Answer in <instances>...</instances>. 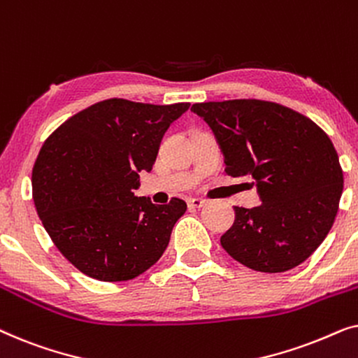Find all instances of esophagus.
Wrapping results in <instances>:
<instances>
[{"mask_svg":"<svg viewBox=\"0 0 358 358\" xmlns=\"http://www.w3.org/2000/svg\"><path fill=\"white\" fill-rule=\"evenodd\" d=\"M205 203L207 202H205L203 199H189V202H187L189 208H202Z\"/></svg>","mask_w":358,"mask_h":358,"instance_id":"1","label":"esophagus"}]
</instances>
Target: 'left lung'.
I'll use <instances>...</instances> for the list:
<instances>
[{
	"label": "left lung",
	"mask_w": 358,
	"mask_h": 358,
	"mask_svg": "<svg viewBox=\"0 0 358 358\" xmlns=\"http://www.w3.org/2000/svg\"><path fill=\"white\" fill-rule=\"evenodd\" d=\"M224 155L227 174L248 176L262 203L234 207L236 218L220 243L252 271L277 273L305 262L334 224L344 174L321 127L277 102H199Z\"/></svg>",
	"instance_id": "1"
}]
</instances>
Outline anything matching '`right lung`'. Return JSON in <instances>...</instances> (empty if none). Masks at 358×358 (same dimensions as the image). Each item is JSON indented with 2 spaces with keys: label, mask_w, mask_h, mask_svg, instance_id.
<instances>
[{
  "label": "right lung",
  "mask_w": 358,
  "mask_h": 358,
  "mask_svg": "<svg viewBox=\"0 0 358 358\" xmlns=\"http://www.w3.org/2000/svg\"><path fill=\"white\" fill-rule=\"evenodd\" d=\"M189 102L106 99L78 112L45 140L32 169L38 218L58 251L101 282H125L156 264L187 203L136 197L161 138Z\"/></svg>",
  "instance_id": "add662e5"
}]
</instances>
